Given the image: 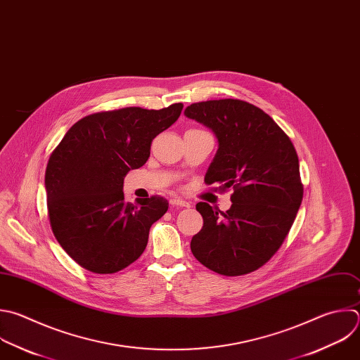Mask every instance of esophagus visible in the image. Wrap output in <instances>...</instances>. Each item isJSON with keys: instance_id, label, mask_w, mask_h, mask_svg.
<instances>
[{"instance_id": "34e87169", "label": "esophagus", "mask_w": 360, "mask_h": 360, "mask_svg": "<svg viewBox=\"0 0 360 360\" xmlns=\"http://www.w3.org/2000/svg\"><path fill=\"white\" fill-rule=\"evenodd\" d=\"M169 203H171L172 206H178V207H189V203H188L186 200L181 199V198H174V199L169 200Z\"/></svg>"}]
</instances>
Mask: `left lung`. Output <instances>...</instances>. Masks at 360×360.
I'll return each instance as SVG.
<instances>
[{
	"label": "left lung",
	"mask_w": 360,
	"mask_h": 360,
	"mask_svg": "<svg viewBox=\"0 0 360 360\" xmlns=\"http://www.w3.org/2000/svg\"><path fill=\"white\" fill-rule=\"evenodd\" d=\"M185 115L209 127L219 143L207 185L233 188L231 207L199 202L203 226L191 250L209 270L229 277L264 266L281 248L302 202L297 151L262 108L237 98L193 103Z\"/></svg>",
	"instance_id": "left-lung-1"
}]
</instances>
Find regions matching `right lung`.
I'll list each match as a JSON object with an SVG mask.
<instances>
[{"mask_svg":"<svg viewBox=\"0 0 360 360\" xmlns=\"http://www.w3.org/2000/svg\"><path fill=\"white\" fill-rule=\"evenodd\" d=\"M182 107H126L86 115L51 154L45 172L51 227L83 269L112 274L146 250L150 227L165 214L168 200L124 202V176L147 162L153 140L176 122Z\"/></svg>","mask_w":360,"mask_h":360,"instance_id":"right-lung-1","label":"right lung"}]
</instances>
